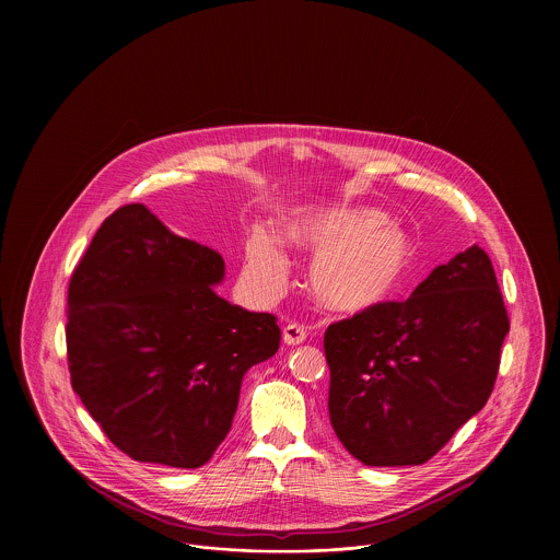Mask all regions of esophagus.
Wrapping results in <instances>:
<instances>
[{
    "label": "esophagus",
    "mask_w": 560,
    "mask_h": 560,
    "mask_svg": "<svg viewBox=\"0 0 560 560\" xmlns=\"http://www.w3.org/2000/svg\"><path fill=\"white\" fill-rule=\"evenodd\" d=\"M306 338H308V331L302 325H298V323H289L282 329V340L287 345H302Z\"/></svg>",
    "instance_id": "34e87169"
}]
</instances>
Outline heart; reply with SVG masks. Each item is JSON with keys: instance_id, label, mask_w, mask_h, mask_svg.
Listing matches in <instances>:
<instances>
[{"instance_id": "1", "label": "heart", "mask_w": 560, "mask_h": 560, "mask_svg": "<svg viewBox=\"0 0 560 560\" xmlns=\"http://www.w3.org/2000/svg\"><path fill=\"white\" fill-rule=\"evenodd\" d=\"M282 240L313 254L308 291L320 308L338 315H362L390 302L416 256L413 240L400 224L364 207L306 213L282 229ZM245 254L262 282L280 287L287 280V258L265 231L252 233Z\"/></svg>"}]
</instances>
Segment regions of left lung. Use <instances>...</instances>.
<instances>
[{"label": "left lung", "instance_id": "1", "mask_svg": "<svg viewBox=\"0 0 560 560\" xmlns=\"http://www.w3.org/2000/svg\"><path fill=\"white\" fill-rule=\"evenodd\" d=\"M509 317L479 245L435 267L405 302L331 323L329 420L364 466L429 462L489 399Z\"/></svg>", "mask_w": 560, "mask_h": 560}]
</instances>
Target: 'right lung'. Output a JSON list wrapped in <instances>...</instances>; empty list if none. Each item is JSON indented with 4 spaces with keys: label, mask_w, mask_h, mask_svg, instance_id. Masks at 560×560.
<instances>
[{
    "label": "right lung",
    "mask_w": 560,
    "mask_h": 560,
    "mask_svg": "<svg viewBox=\"0 0 560 560\" xmlns=\"http://www.w3.org/2000/svg\"><path fill=\"white\" fill-rule=\"evenodd\" d=\"M222 280L220 252L144 205L114 211L71 276L73 390L136 462L205 466L231 431L243 375L280 347L276 317L222 300Z\"/></svg>",
    "instance_id": "add662e5"
}]
</instances>
